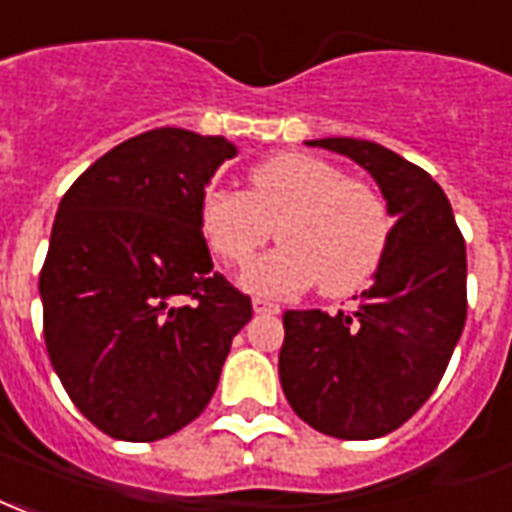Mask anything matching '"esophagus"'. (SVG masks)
I'll return each instance as SVG.
<instances>
[{
  "label": "esophagus",
  "mask_w": 512,
  "mask_h": 512,
  "mask_svg": "<svg viewBox=\"0 0 512 512\" xmlns=\"http://www.w3.org/2000/svg\"><path fill=\"white\" fill-rule=\"evenodd\" d=\"M252 309H255L257 314H279V306L266 301V298H252Z\"/></svg>",
  "instance_id": "obj_1"
}]
</instances>
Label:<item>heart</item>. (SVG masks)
<instances>
[{"label":"heart","instance_id":"heart-1","mask_svg":"<svg viewBox=\"0 0 512 512\" xmlns=\"http://www.w3.org/2000/svg\"><path fill=\"white\" fill-rule=\"evenodd\" d=\"M276 236L282 244L241 276L257 295L285 298L320 282L325 295H350L372 282L391 219L377 189L344 179L331 162L285 151L249 170L246 192L208 189L200 230L227 266L244 268Z\"/></svg>","mask_w":512,"mask_h":512}]
</instances>
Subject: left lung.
Segmentation results:
<instances>
[{
    "label": "left lung",
    "instance_id": "obj_1",
    "mask_svg": "<svg viewBox=\"0 0 512 512\" xmlns=\"http://www.w3.org/2000/svg\"><path fill=\"white\" fill-rule=\"evenodd\" d=\"M377 181L391 241L352 312H285L279 380L312 429L339 439L391 434L426 404L467 320V246L429 173L380 143L306 140Z\"/></svg>",
    "mask_w": 512,
    "mask_h": 512
}]
</instances>
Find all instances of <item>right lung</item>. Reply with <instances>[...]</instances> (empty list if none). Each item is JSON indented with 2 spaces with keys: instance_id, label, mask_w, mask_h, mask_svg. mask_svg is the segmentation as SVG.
Instances as JSON below:
<instances>
[{
  "instance_id": "right-lung-1",
  "label": "right lung",
  "mask_w": 512,
  "mask_h": 512,
  "mask_svg": "<svg viewBox=\"0 0 512 512\" xmlns=\"http://www.w3.org/2000/svg\"><path fill=\"white\" fill-rule=\"evenodd\" d=\"M238 149L160 127L124 140L59 203L40 274L48 358L108 437L154 442L206 410L249 295L214 271L200 203Z\"/></svg>"
}]
</instances>
